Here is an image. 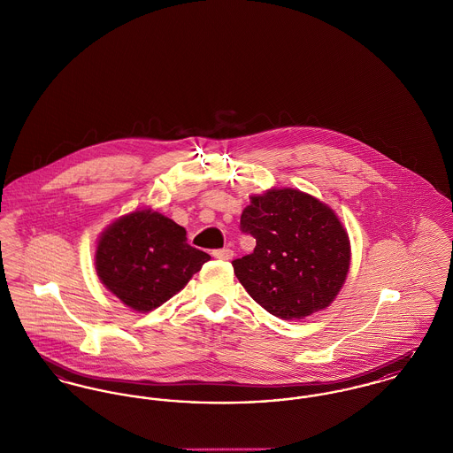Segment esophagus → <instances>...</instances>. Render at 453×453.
Wrapping results in <instances>:
<instances>
[{
    "label": "esophagus",
    "mask_w": 453,
    "mask_h": 453,
    "mask_svg": "<svg viewBox=\"0 0 453 453\" xmlns=\"http://www.w3.org/2000/svg\"><path fill=\"white\" fill-rule=\"evenodd\" d=\"M212 256H214L216 259H221V261H230V259L234 257V250H232V249H228V247H225V249H218V250H214V252H212Z\"/></svg>",
    "instance_id": "34e87169"
}]
</instances>
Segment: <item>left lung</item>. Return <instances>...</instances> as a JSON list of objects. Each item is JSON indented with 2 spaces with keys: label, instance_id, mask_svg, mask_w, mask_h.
Listing matches in <instances>:
<instances>
[{
  "label": "left lung",
  "instance_id": "obj_1",
  "mask_svg": "<svg viewBox=\"0 0 453 453\" xmlns=\"http://www.w3.org/2000/svg\"><path fill=\"white\" fill-rule=\"evenodd\" d=\"M241 228L256 247L232 261L234 272L270 314L303 319L338 296L350 266V242L330 206L297 188H270L250 197Z\"/></svg>",
  "mask_w": 453,
  "mask_h": 453
}]
</instances>
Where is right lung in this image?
I'll use <instances>...</instances> for the list:
<instances>
[{"instance_id": "right-lung-1", "label": "right lung", "mask_w": 453, "mask_h": 453, "mask_svg": "<svg viewBox=\"0 0 453 453\" xmlns=\"http://www.w3.org/2000/svg\"><path fill=\"white\" fill-rule=\"evenodd\" d=\"M210 254L187 243L185 228L152 210L121 216L99 237L96 272L127 307L150 312L172 299Z\"/></svg>"}]
</instances>
